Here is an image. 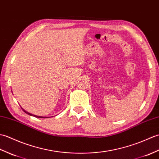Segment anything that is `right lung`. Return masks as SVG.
I'll return each mask as SVG.
<instances>
[{"mask_svg":"<svg viewBox=\"0 0 159 159\" xmlns=\"http://www.w3.org/2000/svg\"><path fill=\"white\" fill-rule=\"evenodd\" d=\"M22 110L26 113V114H29V115H30V116H34V117H36V118H43V117H41V116H35V115H33V114H30V113H29V112H27V111H26L25 110H24V109H22Z\"/></svg>","mask_w":159,"mask_h":159,"instance_id":"add662e5","label":"right lung"}]
</instances>
